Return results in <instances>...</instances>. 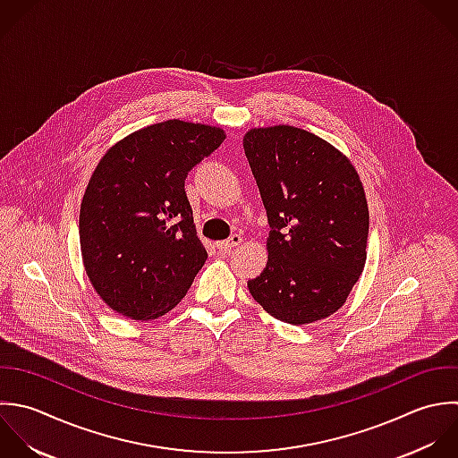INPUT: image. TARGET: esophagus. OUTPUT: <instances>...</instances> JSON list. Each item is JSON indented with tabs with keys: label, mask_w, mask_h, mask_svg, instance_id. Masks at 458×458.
Instances as JSON below:
<instances>
[{
	"label": "esophagus",
	"mask_w": 458,
	"mask_h": 458,
	"mask_svg": "<svg viewBox=\"0 0 458 458\" xmlns=\"http://www.w3.org/2000/svg\"><path fill=\"white\" fill-rule=\"evenodd\" d=\"M242 242V237L241 235H237V233H233L232 237H228L226 241H221V242H217V250H219V253H223V255H228L235 246H239Z\"/></svg>",
	"instance_id": "1"
}]
</instances>
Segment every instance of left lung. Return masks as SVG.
I'll list each match as a JSON object with an SVG mask.
<instances>
[{
  "mask_svg": "<svg viewBox=\"0 0 458 458\" xmlns=\"http://www.w3.org/2000/svg\"><path fill=\"white\" fill-rule=\"evenodd\" d=\"M242 144L271 228L267 264L248 280L250 293L289 325L328 318L366 264L362 182L343 153L301 128H255Z\"/></svg>",
  "mask_w": 458,
  "mask_h": 458,
  "instance_id": "8db88e82",
  "label": "left lung"
}]
</instances>
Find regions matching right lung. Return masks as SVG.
Segmentation results:
<instances>
[{
  "label": "right lung",
  "instance_id": "right-lung-1",
  "mask_svg": "<svg viewBox=\"0 0 458 458\" xmlns=\"http://www.w3.org/2000/svg\"><path fill=\"white\" fill-rule=\"evenodd\" d=\"M225 140L207 124L169 119L112 146L80 208V246L90 284L121 316L169 312L207 260L185 178Z\"/></svg>",
  "mask_w": 458,
  "mask_h": 458
}]
</instances>
